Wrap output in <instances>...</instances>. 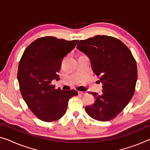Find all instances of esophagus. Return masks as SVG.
Returning a JSON list of instances; mask_svg holds the SVG:
<instances>
[{"mask_svg":"<svg viewBox=\"0 0 150 150\" xmlns=\"http://www.w3.org/2000/svg\"><path fill=\"white\" fill-rule=\"evenodd\" d=\"M78 94H85V93L83 91H78Z\"/></svg>","mask_w":150,"mask_h":150,"instance_id":"34e87169","label":"esophagus"}]
</instances>
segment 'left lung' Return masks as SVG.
I'll return each mask as SVG.
<instances>
[{"instance_id": "left-lung-1", "label": "left lung", "mask_w": 150, "mask_h": 150, "mask_svg": "<svg viewBox=\"0 0 150 150\" xmlns=\"http://www.w3.org/2000/svg\"><path fill=\"white\" fill-rule=\"evenodd\" d=\"M76 48L88 56L93 72L103 83L102 94L89 92L95 102L85 110L95 120H111L133 97L137 80L136 61L129 49L113 37L98 35L80 40Z\"/></svg>"}]
</instances>
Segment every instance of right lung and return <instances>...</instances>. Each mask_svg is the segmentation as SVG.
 <instances>
[{"mask_svg": "<svg viewBox=\"0 0 150 150\" xmlns=\"http://www.w3.org/2000/svg\"><path fill=\"white\" fill-rule=\"evenodd\" d=\"M78 40L67 41L47 36L28 45L20 59L17 79L26 104L41 120H58L66 112L68 100L78 95L76 90L55 88L52 80H59L62 61Z\"/></svg>", "mask_w": 150, "mask_h": 150, "instance_id": "1", "label": "right lung"}]
</instances>
